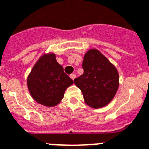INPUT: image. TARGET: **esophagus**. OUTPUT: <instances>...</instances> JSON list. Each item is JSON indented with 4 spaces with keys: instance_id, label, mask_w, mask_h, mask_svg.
Listing matches in <instances>:
<instances>
[{
    "instance_id": "obj_1",
    "label": "esophagus",
    "mask_w": 149,
    "mask_h": 149,
    "mask_svg": "<svg viewBox=\"0 0 149 149\" xmlns=\"http://www.w3.org/2000/svg\"><path fill=\"white\" fill-rule=\"evenodd\" d=\"M70 78H71L72 80H74V78H76V75L74 74H71V75H70Z\"/></svg>"
}]
</instances>
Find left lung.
Here are the masks:
<instances>
[{"mask_svg": "<svg viewBox=\"0 0 149 149\" xmlns=\"http://www.w3.org/2000/svg\"><path fill=\"white\" fill-rule=\"evenodd\" d=\"M84 73L74 81L80 88L85 103L97 109L110 102L118 89L117 70L99 50L89 49L82 62Z\"/></svg>", "mask_w": 149, "mask_h": 149, "instance_id": "1", "label": "left lung"}]
</instances>
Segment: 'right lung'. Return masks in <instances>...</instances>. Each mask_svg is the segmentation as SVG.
<instances>
[{"label": "right lung", "mask_w": 149, "mask_h": 149, "mask_svg": "<svg viewBox=\"0 0 149 149\" xmlns=\"http://www.w3.org/2000/svg\"><path fill=\"white\" fill-rule=\"evenodd\" d=\"M74 83L56 61L54 54L40 57L28 76L27 85L32 97L45 107H54L64 98L67 88Z\"/></svg>", "instance_id": "right-lung-1"}]
</instances>
